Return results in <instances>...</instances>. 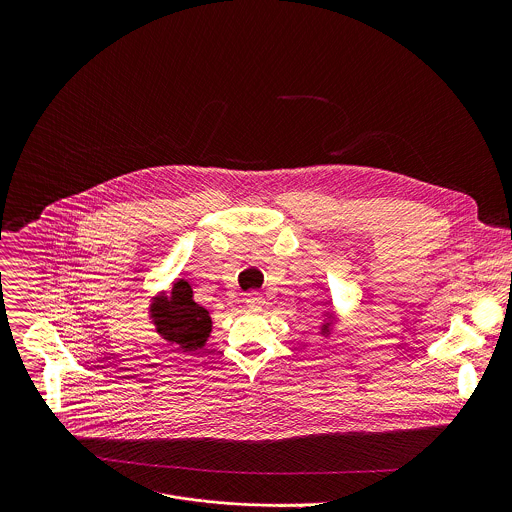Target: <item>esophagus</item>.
Returning a JSON list of instances; mask_svg holds the SVG:
<instances>
[{
	"instance_id": "1",
	"label": "esophagus",
	"mask_w": 512,
	"mask_h": 512,
	"mask_svg": "<svg viewBox=\"0 0 512 512\" xmlns=\"http://www.w3.org/2000/svg\"><path fill=\"white\" fill-rule=\"evenodd\" d=\"M244 301H246V305H248L252 311H260V309L264 307V303H266V301H264V297H262V293L258 292L248 293Z\"/></svg>"
}]
</instances>
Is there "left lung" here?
<instances>
[{"instance_id": "obj_1", "label": "left lung", "mask_w": 512, "mask_h": 512, "mask_svg": "<svg viewBox=\"0 0 512 512\" xmlns=\"http://www.w3.org/2000/svg\"><path fill=\"white\" fill-rule=\"evenodd\" d=\"M327 329H329V321H327V323H325V325H323V327H321V331H323V333H325V331H327Z\"/></svg>"}]
</instances>
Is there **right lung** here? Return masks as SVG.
<instances>
[{"label": "right lung", "mask_w": 512, "mask_h": 512, "mask_svg": "<svg viewBox=\"0 0 512 512\" xmlns=\"http://www.w3.org/2000/svg\"><path fill=\"white\" fill-rule=\"evenodd\" d=\"M149 317L155 331L165 341L179 345L183 353L203 349L213 329L209 311L193 301L191 286L185 280L175 282L169 295L153 297Z\"/></svg>", "instance_id": "1"}]
</instances>
